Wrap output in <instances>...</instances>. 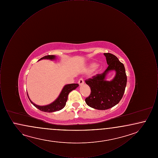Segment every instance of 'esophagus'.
Listing matches in <instances>:
<instances>
[{
    "label": "esophagus",
    "mask_w": 158,
    "mask_h": 158,
    "mask_svg": "<svg viewBox=\"0 0 158 158\" xmlns=\"http://www.w3.org/2000/svg\"><path fill=\"white\" fill-rule=\"evenodd\" d=\"M78 83L79 84V85H80V86L82 85L84 83V81H83V79L82 78L79 79V80L78 81Z\"/></svg>",
    "instance_id": "34e87169"
}]
</instances>
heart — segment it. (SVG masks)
<instances>
[{
    "label": "heart",
    "mask_w": 158,
    "mask_h": 158,
    "mask_svg": "<svg viewBox=\"0 0 158 158\" xmlns=\"http://www.w3.org/2000/svg\"><path fill=\"white\" fill-rule=\"evenodd\" d=\"M97 63H91L90 66H89V70H94L95 68H97Z\"/></svg>",
    "instance_id": "1"
}]
</instances>
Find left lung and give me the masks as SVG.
I'll return each mask as SVG.
<instances>
[{"label": "left lung", "instance_id": "obj_1", "mask_svg": "<svg viewBox=\"0 0 158 158\" xmlns=\"http://www.w3.org/2000/svg\"><path fill=\"white\" fill-rule=\"evenodd\" d=\"M108 65L105 71L85 80L90 88L89 96L85 99L86 104L99 110H105L117 105L124 95L127 76L124 64L111 53H104ZM114 69L116 72L114 78L111 81H105L108 72Z\"/></svg>", "mask_w": 158, "mask_h": 158}]
</instances>
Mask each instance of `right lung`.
Here are the masks:
<instances>
[{"mask_svg": "<svg viewBox=\"0 0 158 158\" xmlns=\"http://www.w3.org/2000/svg\"><path fill=\"white\" fill-rule=\"evenodd\" d=\"M54 59H55V56L48 55V56H45L44 57L41 58L40 60H41V59L53 60ZM78 86H79V84H77V83H72V84H69V85H65L64 87L63 88V89L61 90L60 95L59 96L57 99L54 102H53V103H52L49 105H45V106H39V105L34 104L30 99H29L34 106H35L40 111L46 112V113H53V112H55L57 111H59L64 107V106L66 105V101L68 100L69 94L71 91L75 89ZM27 95H28V94H27Z\"/></svg>", "mask_w": 158, "mask_h": 158, "instance_id": "obj_1", "label": "right lung"}]
</instances>
